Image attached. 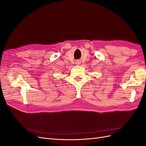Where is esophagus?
Segmentation results:
<instances>
[{"mask_svg": "<svg viewBox=\"0 0 146 146\" xmlns=\"http://www.w3.org/2000/svg\"><path fill=\"white\" fill-rule=\"evenodd\" d=\"M76 64H77V65H79V64H80V62H79V61H77V62H76Z\"/></svg>", "mask_w": 146, "mask_h": 146, "instance_id": "1", "label": "esophagus"}]
</instances>
